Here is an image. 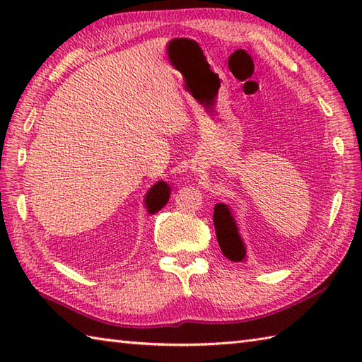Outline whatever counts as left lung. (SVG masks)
<instances>
[{
  "label": "left lung",
  "mask_w": 362,
  "mask_h": 362,
  "mask_svg": "<svg viewBox=\"0 0 362 362\" xmlns=\"http://www.w3.org/2000/svg\"><path fill=\"white\" fill-rule=\"evenodd\" d=\"M214 228H216V238L219 247L224 253V257L235 263H244L247 259V250L245 244L238 230V224L232 214V210L226 204L214 205L213 213Z\"/></svg>",
  "instance_id": "obj_1"
}]
</instances>
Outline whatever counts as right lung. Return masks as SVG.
<instances>
[{
    "instance_id": "obj_1",
    "label": "right lung",
    "mask_w": 362,
    "mask_h": 362,
    "mask_svg": "<svg viewBox=\"0 0 362 362\" xmlns=\"http://www.w3.org/2000/svg\"><path fill=\"white\" fill-rule=\"evenodd\" d=\"M171 196V185L165 180H158L148 189L144 196V206L149 214L158 213L168 204Z\"/></svg>"
}]
</instances>
